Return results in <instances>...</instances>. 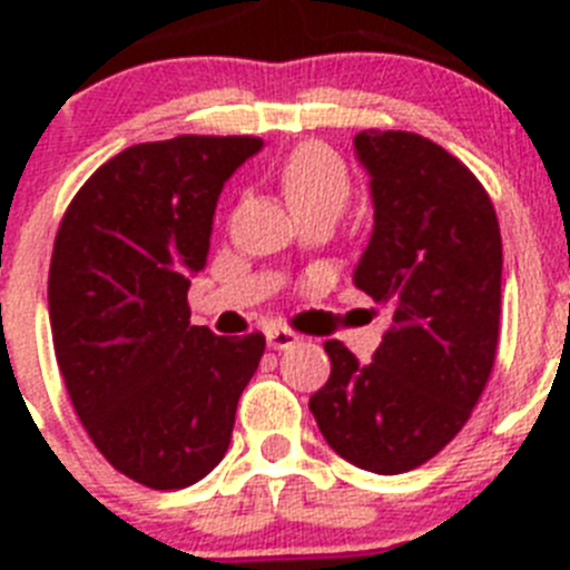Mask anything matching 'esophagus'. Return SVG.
Instances as JSON below:
<instances>
[{
	"label": "esophagus",
	"instance_id": "obj_1",
	"mask_svg": "<svg viewBox=\"0 0 570 570\" xmlns=\"http://www.w3.org/2000/svg\"><path fill=\"white\" fill-rule=\"evenodd\" d=\"M265 336H268V347H274V351H288V347L299 345V334L291 328H282V325L271 328Z\"/></svg>",
	"mask_w": 570,
	"mask_h": 570
}]
</instances>
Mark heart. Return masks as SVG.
<instances>
[{
    "instance_id": "obj_1",
    "label": "heart",
    "mask_w": 570,
    "mask_h": 570,
    "mask_svg": "<svg viewBox=\"0 0 570 570\" xmlns=\"http://www.w3.org/2000/svg\"><path fill=\"white\" fill-rule=\"evenodd\" d=\"M279 188L296 216L322 205H336L347 199V168L334 148L322 142H302L279 165Z\"/></svg>"
}]
</instances>
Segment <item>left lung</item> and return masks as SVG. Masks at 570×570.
<instances>
[{
  "label": "left lung",
  "mask_w": 570,
  "mask_h": 570,
  "mask_svg": "<svg viewBox=\"0 0 570 570\" xmlns=\"http://www.w3.org/2000/svg\"><path fill=\"white\" fill-rule=\"evenodd\" d=\"M374 234L354 282L391 308V331L360 365L325 342L328 382L311 396L342 460L405 473L454 440L491 380L500 345L502 236L482 183L454 154L411 130H362Z\"/></svg>",
  "instance_id": "1"
}]
</instances>
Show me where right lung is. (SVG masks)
Masks as SVG:
<instances>
[{
	"instance_id": "add662e5",
	"label": "right lung",
	"mask_w": 570,
	"mask_h": 570,
	"mask_svg": "<svg viewBox=\"0 0 570 570\" xmlns=\"http://www.w3.org/2000/svg\"><path fill=\"white\" fill-rule=\"evenodd\" d=\"M259 136L130 145L90 174L59 223L48 311L59 371L99 454L128 480L179 491L230 445L265 336L190 325L225 179Z\"/></svg>"
}]
</instances>
